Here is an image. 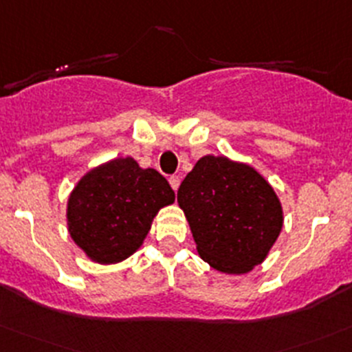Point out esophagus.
<instances>
[{
  "label": "esophagus",
  "instance_id": "obj_1",
  "mask_svg": "<svg viewBox=\"0 0 352 352\" xmlns=\"http://www.w3.org/2000/svg\"><path fill=\"white\" fill-rule=\"evenodd\" d=\"M169 185L173 186V190H174V192H176V190L179 188V178H178V176H170V178H169Z\"/></svg>",
  "mask_w": 352,
  "mask_h": 352
}]
</instances>
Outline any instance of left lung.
<instances>
[{
  "label": "left lung",
  "instance_id": "8db88e82",
  "mask_svg": "<svg viewBox=\"0 0 352 352\" xmlns=\"http://www.w3.org/2000/svg\"><path fill=\"white\" fill-rule=\"evenodd\" d=\"M197 250L214 270L249 273L282 232L280 200L266 179L226 157H202L178 190Z\"/></svg>",
  "mask_w": 352,
  "mask_h": 352
}]
</instances>
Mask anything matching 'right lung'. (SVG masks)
<instances>
[{"mask_svg": "<svg viewBox=\"0 0 352 352\" xmlns=\"http://www.w3.org/2000/svg\"><path fill=\"white\" fill-rule=\"evenodd\" d=\"M174 202V190L155 169H142L131 157L89 170L69 199V232L93 261L112 264L143 243L160 207Z\"/></svg>", "mask_w": 352, "mask_h": 352, "instance_id": "1", "label": "right lung"}]
</instances>
